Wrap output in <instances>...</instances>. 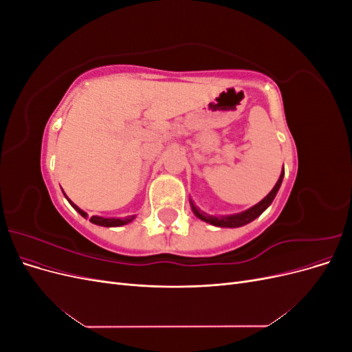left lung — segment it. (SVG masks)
Instances as JSON below:
<instances>
[{"label": "left lung", "instance_id": "left-lung-1", "mask_svg": "<svg viewBox=\"0 0 352 352\" xmlns=\"http://www.w3.org/2000/svg\"><path fill=\"white\" fill-rule=\"evenodd\" d=\"M283 176H285V170H282V173H280V176H279V180H278V182H276L274 188L270 190V192H269L267 195H265V197L258 202V204H255V206H252L251 208L245 210V211H242V212H238V214L210 216V214H207V212L201 211V210L194 204L192 199H189L190 208H192L194 214H195L199 220L206 221V223H210V225H212V226H217V228H241V226H245V225H248V223H251L252 220L257 219L258 216H261V212L272 204L274 197H276V194H278V190H279V188H280V185H282Z\"/></svg>", "mask_w": 352, "mask_h": 352}]
</instances>
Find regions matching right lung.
<instances>
[{"instance_id": "1", "label": "right lung", "mask_w": 352, "mask_h": 352, "mask_svg": "<svg viewBox=\"0 0 352 352\" xmlns=\"http://www.w3.org/2000/svg\"><path fill=\"white\" fill-rule=\"evenodd\" d=\"M63 194H65V192H63ZM65 197H66V194H65ZM66 198H67V197H66ZM67 201L70 202L72 207H73L74 210H76L82 217H85V219L88 217L87 212H85L83 210H80L76 204H73V202H72L69 198H67ZM135 217H136V216H129V217H124V219H120V217H100V216H92V217L89 219V221H91V223H94V225L104 226V228H116V226H123V225H127V223H131Z\"/></svg>"}]
</instances>
